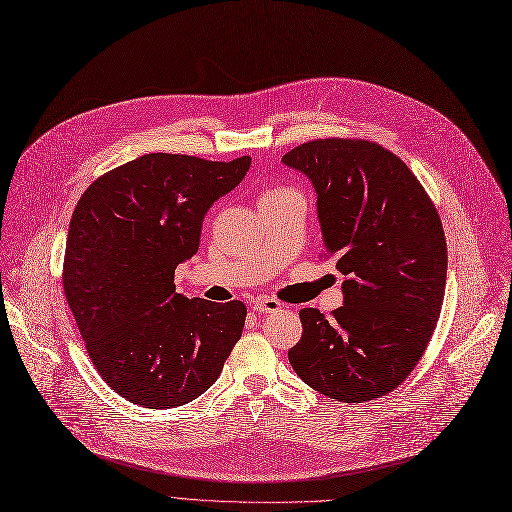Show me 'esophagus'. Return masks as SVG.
<instances>
[{
    "label": "esophagus",
    "instance_id": "esophagus-1",
    "mask_svg": "<svg viewBox=\"0 0 512 512\" xmlns=\"http://www.w3.org/2000/svg\"><path fill=\"white\" fill-rule=\"evenodd\" d=\"M253 309L259 313H278L282 311V303L272 297H259L257 301H253Z\"/></svg>",
    "mask_w": 512,
    "mask_h": 512
}]
</instances>
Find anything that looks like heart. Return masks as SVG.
Segmentation results:
<instances>
[{
  "mask_svg": "<svg viewBox=\"0 0 512 512\" xmlns=\"http://www.w3.org/2000/svg\"><path fill=\"white\" fill-rule=\"evenodd\" d=\"M288 191V188H272V191L270 193H267L265 197H272V195H280V193H286Z\"/></svg>",
  "mask_w": 512,
  "mask_h": 512,
  "instance_id": "obj_1",
  "label": "heart"
}]
</instances>
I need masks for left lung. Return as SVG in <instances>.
<instances>
[{"mask_svg": "<svg viewBox=\"0 0 512 512\" xmlns=\"http://www.w3.org/2000/svg\"><path fill=\"white\" fill-rule=\"evenodd\" d=\"M282 161L313 182L324 257L346 276L344 305L330 319L301 309L303 336L288 361L328 398L386 396L419 363L442 311L440 213L405 161L367 139H315Z\"/></svg>", "mask_w": 512, "mask_h": 512, "instance_id": "1", "label": "left lung"}]
</instances>
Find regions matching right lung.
<instances>
[{
    "label": "right lung",
    "mask_w": 512,
    "mask_h": 512,
    "mask_svg": "<svg viewBox=\"0 0 512 512\" xmlns=\"http://www.w3.org/2000/svg\"><path fill=\"white\" fill-rule=\"evenodd\" d=\"M251 157L147 153L105 172L78 199L62 284L101 380L145 409H174L222 373L245 328L242 301L176 292L207 209L245 178Z\"/></svg>",
    "instance_id": "right-lung-1"
}]
</instances>
